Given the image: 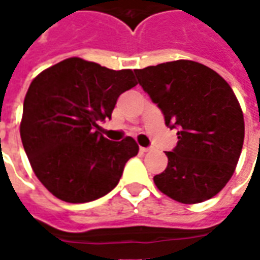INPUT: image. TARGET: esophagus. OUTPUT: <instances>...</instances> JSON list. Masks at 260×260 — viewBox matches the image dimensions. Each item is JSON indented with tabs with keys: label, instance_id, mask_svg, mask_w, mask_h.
I'll list each match as a JSON object with an SVG mask.
<instances>
[{
	"label": "esophagus",
	"instance_id": "1",
	"mask_svg": "<svg viewBox=\"0 0 260 260\" xmlns=\"http://www.w3.org/2000/svg\"><path fill=\"white\" fill-rule=\"evenodd\" d=\"M139 150H141L142 153H147V152H150V150H152V147H141Z\"/></svg>",
	"mask_w": 260,
	"mask_h": 260
}]
</instances>
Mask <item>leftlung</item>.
Instances as JSON below:
<instances>
[{
	"label": "left lung",
	"instance_id": "obj_1",
	"mask_svg": "<svg viewBox=\"0 0 260 260\" xmlns=\"http://www.w3.org/2000/svg\"><path fill=\"white\" fill-rule=\"evenodd\" d=\"M166 125L178 129L169 164L154 175L160 191L181 203H201L234 174L244 143V115L234 91L213 69L180 59L134 71Z\"/></svg>",
	"mask_w": 260,
	"mask_h": 260
}]
</instances>
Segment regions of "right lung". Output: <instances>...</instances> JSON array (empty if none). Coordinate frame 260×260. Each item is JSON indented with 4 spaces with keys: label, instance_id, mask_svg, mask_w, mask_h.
I'll use <instances>...</instances> for the list:
<instances>
[{
    "label": "right lung",
    "instance_id": "obj_1",
    "mask_svg": "<svg viewBox=\"0 0 260 260\" xmlns=\"http://www.w3.org/2000/svg\"><path fill=\"white\" fill-rule=\"evenodd\" d=\"M136 85L131 69L114 71L76 57L31 82L20 138L35 174L54 196L85 203L117 186L139 146L129 136L110 141L97 124L111 118L118 97Z\"/></svg>",
    "mask_w": 260,
    "mask_h": 260
}]
</instances>
